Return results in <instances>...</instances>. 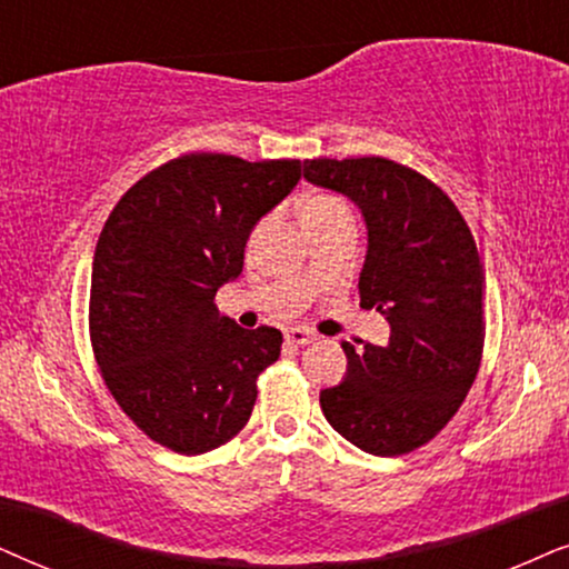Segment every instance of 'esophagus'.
I'll return each mask as SVG.
<instances>
[{"label":"esophagus","instance_id":"34e87169","mask_svg":"<svg viewBox=\"0 0 569 569\" xmlns=\"http://www.w3.org/2000/svg\"><path fill=\"white\" fill-rule=\"evenodd\" d=\"M286 340H289V343H293V346H309V343H315L317 336L307 328H289V330H286Z\"/></svg>","mask_w":569,"mask_h":569}]
</instances>
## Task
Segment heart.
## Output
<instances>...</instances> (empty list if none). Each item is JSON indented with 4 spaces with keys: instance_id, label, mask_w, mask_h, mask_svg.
<instances>
[{
    "instance_id": "heart-1",
    "label": "heart",
    "mask_w": 569,
    "mask_h": 569,
    "mask_svg": "<svg viewBox=\"0 0 569 569\" xmlns=\"http://www.w3.org/2000/svg\"><path fill=\"white\" fill-rule=\"evenodd\" d=\"M332 208H343V202L332 200V197H315L305 206V213H317V210H332Z\"/></svg>"
}]
</instances>
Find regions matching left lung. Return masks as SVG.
Masks as SVG:
<instances>
[{"instance_id":"8db88e82","label":"left lung","mask_w":569,"mask_h":569,"mask_svg":"<svg viewBox=\"0 0 569 569\" xmlns=\"http://www.w3.org/2000/svg\"><path fill=\"white\" fill-rule=\"evenodd\" d=\"M305 179L348 197L367 223L363 309L390 325V343H343V382L320 392L330 427L369 456L427 445L471 390L483 348V268L452 200L388 158H317Z\"/></svg>"}]
</instances>
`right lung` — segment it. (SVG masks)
Segmentation results:
<instances>
[{"label":"right lung","mask_w":569,"mask_h":569,"mask_svg":"<svg viewBox=\"0 0 569 569\" xmlns=\"http://www.w3.org/2000/svg\"><path fill=\"white\" fill-rule=\"evenodd\" d=\"M301 179V161L189 153L150 171L111 210L93 254L90 340L111 396L181 456L221 448L252 416L280 330H244L213 305L244 247Z\"/></svg>","instance_id":"1"}]
</instances>
